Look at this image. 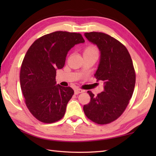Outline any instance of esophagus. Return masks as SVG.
Returning <instances> with one entry per match:
<instances>
[{
  "label": "esophagus",
  "instance_id": "34e87169",
  "mask_svg": "<svg viewBox=\"0 0 156 156\" xmlns=\"http://www.w3.org/2000/svg\"><path fill=\"white\" fill-rule=\"evenodd\" d=\"M82 92H83V90H82V89H80V88H77V89H76V90H74V94H78L82 93Z\"/></svg>",
  "mask_w": 156,
  "mask_h": 156
}]
</instances>
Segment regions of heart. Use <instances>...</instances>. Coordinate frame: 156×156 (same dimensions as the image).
Returning <instances> with one entry per match:
<instances>
[{"mask_svg": "<svg viewBox=\"0 0 156 156\" xmlns=\"http://www.w3.org/2000/svg\"><path fill=\"white\" fill-rule=\"evenodd\" d=\"M90 55H98V49L93 45H88L83 49V56H88Z\"/></svg>", "mask_w": 156, "mask_h": 156, "instance_id": "b5f03b06", "label": "heart"}]
</instances>
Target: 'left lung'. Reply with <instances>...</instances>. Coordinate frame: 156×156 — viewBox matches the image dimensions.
<instances>
[{"label":"left lung","mask_w":156,"mask_h":156,"mask_svg":"<svg viewBox=\"0 0 156 156\" xmlns=\"http://www.w3.org/2000/svg\"><path fill=\"white\" fill-rule=\"evenodd\" d=\"M84 35L101 51L94 77L105 82V90L97 96L87 92L90 101L84 105V112L95 123L108 124L123 113L133 95L135 84L133 62L125 46L111 36L101 32L85 33Z\"/></svg>","instance_id":"1"}]
</instances>
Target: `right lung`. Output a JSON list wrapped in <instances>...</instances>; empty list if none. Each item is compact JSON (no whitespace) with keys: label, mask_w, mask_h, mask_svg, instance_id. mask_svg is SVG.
I'll return each instance as SVG.
<instances>
[{"label":"right lung","mask_w":156,"mask_h":156,"mask_svg":"<svg viewBox=\"0 0 156 156\" xmlns=\"http://www.w3.org/2000/svg\"><path fill=\"white\" fill-rule=\"evenodd\" d=\"M84 42L78 33L55 31L36 39L26 53L20 84L26 106L39 121L52 123L64 116L74 90L55 84L56 69L64 67L69 49Z\"/></svg>","instance_id":"obj_1"}]
</instances>
